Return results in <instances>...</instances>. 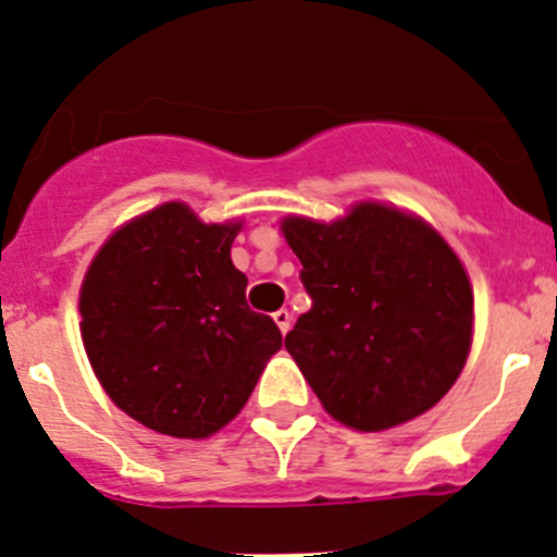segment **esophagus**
Masks as SVG:
<instances>
[{
  "label": "esophagus",
  "instance_id": "34e87169",
  "mask_svg": "<svg viewBox=\"0 0 557 557\" xmlns=\"http://www.w3.org/2000/svg\"><path fill=\"white\" fill-rule=\"evenodd\" d=\"M274 323H277V329L283 331V334H288V329H290V312H288V310H277V312H274Z\"/></svg>",
  "mask_w": 557,
  "mask_h": 557
}]
</instances>
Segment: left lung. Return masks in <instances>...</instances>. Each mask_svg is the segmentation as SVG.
<instances>
[{
	"mask_svg": "<svg viewBox=\"0 0 557 557\" xmlns=\"http://www.w3.org/2000/svg\"><path fill=\"white\" fill-rule=\"evenodd\" d=\"M310 312L285 347L331 418L383 431L434 407L463 369L474 299L458 256L423 221L383 205L283 221Z\"/></svg>",
	"mask_w": 557,
	"mask_h": 557,
	"instance_id": "1",
	"label": "left lung"
}]
</instances>
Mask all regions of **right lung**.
<instances>
[{
	"label": "right lung",
	"instance_id": "obj_1",
	"mask_svg": "<svg viewBox=\"0 0 557 557\" xmlns=\"http://www.w3.org/2000/svg\"><path fill=\"white\" fill-rule=\"evenodd\" d=\"M237 232L170 201L112 234L86 274L81 331L94 372L159 434H215L283 347L277 323L247 307V277L232 263Z\"/></svg>",
	"mask_w": 557,
	"mask_h": 557
}]
</instances>
